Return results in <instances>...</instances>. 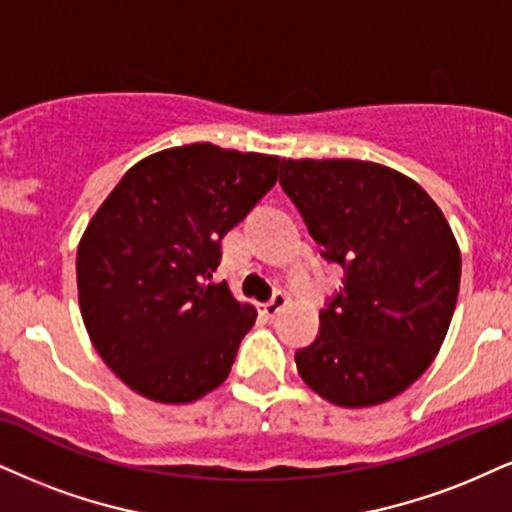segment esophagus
I'll use <instances>...</instances> for the list:
<instances>
[{"instance_id":"obj_1","label":"esophagus","mask_w":512,"mask_h":512,"mask_svg":"<svg viewBox=\"0 0 512 512\" xmlns=\"http://www.w3.org/2000/svg\"><path fill=\"white\" fill-rule=\"evenodd\" d=\"M287 304H289V296L285 292H275L273 299H270L268 304H263V313H266L268 318H275V315L280 313Z\"/></svg>"}]
</instances>
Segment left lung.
<instances>
[{"label":"left lung","instance_id":"1","mask_svg":"<svg viewBox=\"0 0 512 512\" xmlns=\"http://www.w3.org/2000/svg\"><path fill=\"white\" fill-rule=\"evenodd\" d=\"M280 185L344 268L301 380L334 406H377L430 368L460 287V249L441 208L399 170L356 159H282Z\"/></svg>","mask_w":512,"mask_h":512}]
</instances>
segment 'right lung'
Here are the masks:
<instances>
[{"instance_id": "1", "label": "right lung", "mask_w": 512, "mask_h": 512, "mask_svg": "<svg viewBox=\"0 0 512 512\" xmlns=\"http://www.w3.org/2000/svg\"><path fill=\"white\" fill-rule=\"evenodd\" d=\"M280 156L197 142L135 163L78 246L94 349L132 391L189 403L225 382L256 308L213 285L220 242L275 185Z\"/></svg>"}]
</instances>
